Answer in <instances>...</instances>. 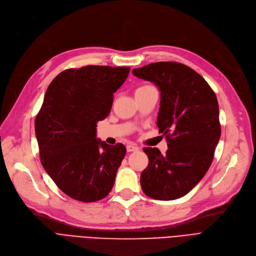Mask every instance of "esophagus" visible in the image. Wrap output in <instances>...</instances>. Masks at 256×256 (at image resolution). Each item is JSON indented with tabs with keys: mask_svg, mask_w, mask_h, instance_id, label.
I'll use <instances>...</instances> for the list:
<instances>
[{
	"mask_svg": "<svg viewBox=\"0 0 256 256\" xmlns=\"http://www.w3.org/2000/svg\"><path fill=\"white\" fill-rule=\"evenodd\" d=\"M127 151L128 152H134V151H138V147L134 146V145H127Z\"/></svg>",
	"mask_w": 256,
	"mask_h": 256,
	"instance_id": "34e87169",
	"label": "esophagus"
}]
</instances>
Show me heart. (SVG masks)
I'll use <instances>...</instances> for the list:
<instances>
[{"label": "heart", "mask_w": 256, "mask_h": 256, "mask_svg": "<svg viewBox=\"0 0 256 256\" xmlns=\"http://www.w3.org/2000/svg\"><path fill=\"white\" fill-rule=\"evenodd\" d=\"M150 87H152V86H150V85H142V86H140V87H138V88H136V92H140V91L146 90V89H148V88H150Z\"/></svg>", "instance_id": "obj_1"}]
</instances>
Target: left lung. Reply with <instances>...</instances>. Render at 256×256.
<instances>
[{
	"instance_id": "left-lung-1",
	"label": "left lung",
	"mask_w": 256,
	"mask_h": 256,
	"mask_svg": "<svg viewBox=\"0 0 256 256\" xmlns=\"http://www.w3.org/2000/svg\"><path fill=\"white\" fill-rule=\"evenodd\" d=\"M136 76L160 91L156 126L168 150L144 148L149 164L140 174L151 198L172 200L192 190L205 176L220 138V110L214 91L202 76L176 62H158L134 69Z\"/></svg>"
}]
</instances>
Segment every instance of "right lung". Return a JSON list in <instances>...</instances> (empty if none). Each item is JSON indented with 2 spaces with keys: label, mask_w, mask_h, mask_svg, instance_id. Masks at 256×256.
<instances>
[{
  "label": "right lung",
  "mask_w": 256,
  "mask_h": 256,
  "mask_svg": "<svg viewBox=\"0 0 256 256\" xmlns=\"http://www.w3.org/2000/svg\"><path fill=\"white\" fill-rule=\"evenodd\" d=\"M129 71V67L94 65L71 68L47 88L34 122L40 162L71 198L96 202L114 187L126 147L96 138V127L110 114L114 94Z\"/></svg>",
  "instance_id": "1"
}]
</instances>
